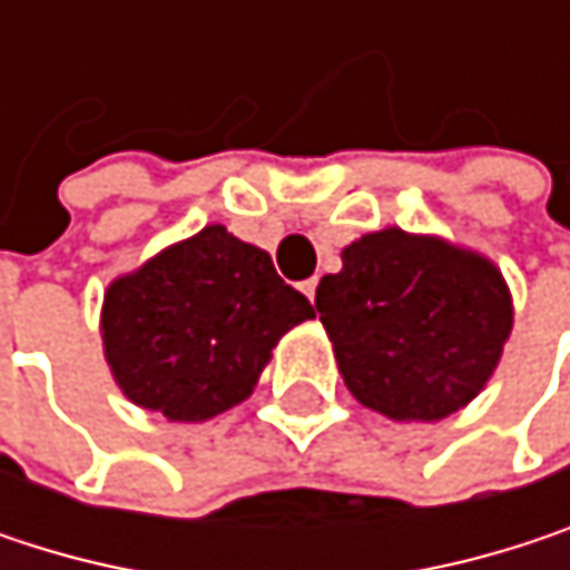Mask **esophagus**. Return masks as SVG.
<instances>
[{
    "label": "esophagus",
    "instance_id": "esophagus-1",
    "mask_svg": "<svg viewBox=\"0 0 570 570\" xmlns=\"http://www.w3.org/2000/svg\"><path fill=\"white\" fill-rule=\"evenodd\" d=\"M299 289L306 293V299H309V303H316V277L303 281V284H299Z\"/></svg>",
    "mask_w": 570,
    "mask_h": 570
}]
</instances>
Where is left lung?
<instances>
[{"mask_svg": "<svg viewBox=\"0 0 570 570\" xmlns=\"http://www.w3.org/2000/svg\"><path fill=\"white\" fill-rule=\"evenodd\" d=\"M346 390L390 419L435 422L482 393L512 333L502 274L399 227L343 250L316 286Z\"/></svg>", "mask_w": 570, "mask_h": 570, "instance_id": "8db88e82", "label": "left lung"}]
</instances>
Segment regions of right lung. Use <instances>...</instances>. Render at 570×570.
<instances>
[{
	"label": "right lung",
	"instance_id": "1",
	"mask_svg": "<svg viewBox=\"0 0 570 570\" xmlns=\"http://www.w3.org/2000/svg\"><path fill=\"white\" fill-rule=\"evenodd\" d=\"M309 316L271 254L214 224L108 286L101 336L125 396L200 422L250 396L277 340Z\"/></svg>",
	"mask_w": 570,
	"mask_h": 570
}]
</instances>
